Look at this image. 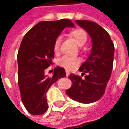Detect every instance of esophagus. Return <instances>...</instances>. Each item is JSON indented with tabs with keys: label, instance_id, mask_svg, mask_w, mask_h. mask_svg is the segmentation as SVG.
<instances>
[{
	"label": "esophagus",
	"instance_id": "1",
	"mask_svg": "<svg viewBox=\"0 0 129 129\" xmlns=\"http://www.w3.org/2000/svg\"><path fill=\"white\" fill-rule=\"evenodd\" d=\"M69 75H70V73H69V72L66 71V77H68Z\"/></svg>",
	"mask_w": 129,
	"mask_h": 129
}]
</instances>
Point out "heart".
<instances>
[{"mask_svg":"<svg viewBox=\"0 0 129 129\" xmlns=\"http://www.w3.org/2000/svg\"><path fill=\"white\" fill-rule=\"evenodd\" d=\"M70 34L75 39L77 45L79 46L84 45L87 41V33L84 29L81 28L74 29L70 32ZM60 43H61V37H57L54 43L53 46L54 52L55 54L59 52ZM79 63H80V60L77 57L64 56L59 60V64L67 70H74L77 67Z\"/></svg>","mask_w":129,"mask_h":129,"instance_id":"b5f03b06","label":"heart"}]
</instances>
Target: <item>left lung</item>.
I'll list each match as a JSON object with an SVG mask.
<instances>
[{
  "mask_svg": "<svg viewBox=\"0 0 129 129\" xmlns=\"http://www.w3.org/2000/svg\"><path fill=\"white\" fill-rule=\"evenodd\" d=\"M79 26L85 29L92 40L91 52L79 70L85 78L70 74L68 78L73 86L66 90L69 97L79 103L90 104L101 99L113 70L114 44L109 34L97 23L89 21L76 20Z\"/></svg>",
  "mask_w": 129,
  "mask_h": 129,
  "instance_id": "8db88e82",
  "label": "left lung"
}]
</instances>
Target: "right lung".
I'll list each match as a JSON object with an SVG mask.
<instances>
[{
    "instance_id": "1",
    "label": "right lung",
    "mask_w": 129,
    "mask_h": 129,
    "mask_svg": "<svg viewBox=\"0 0 129 129\" xmlns=\"http://www.w3.org/2000/svg\"><path fill=\"white\" fill-rule=\"evenodd\" d=\"M68 19L41 21L24 36L18 52V80L21 100L27 111L34 115L48 110L46 92L59 79L66 77L64 68L57 66L52 77L45 70L52 64L54 43L66 27H74Z\"/></svg>"
}]
</instances>
